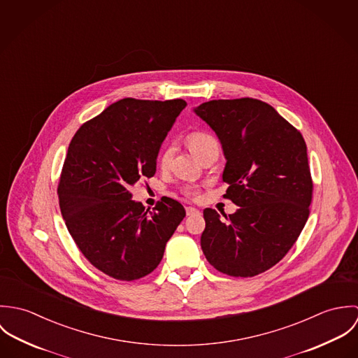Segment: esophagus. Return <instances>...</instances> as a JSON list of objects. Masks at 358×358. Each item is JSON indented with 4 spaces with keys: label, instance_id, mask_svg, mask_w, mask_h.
Wrapping results in <instances>:
<instances>
[{
    "label": "esophagus",
    "instance_id": "34e87169",
    "mask_svg": "<svg viewBox=\"0 0 358 358\" xmlns=\"http://www.w3.org/2000/svg\"><path fill=\"white\" fill-rule=\"evenodd\" d=\"M200 210L197 208H193V206H187L186 208V215L187 216H193V215H199Z\"/></svg>",
    "mask_w": 358,
    "mask_h": 358
}]
</instances>
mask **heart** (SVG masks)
<instances>
[{
    "mask_svg": "<svg viewBox=\"0 0 358 358\" xmlns=\"http://www.w3.org/2000/svg\"><path fill=\"white\" fill-rule=\"evenodd\" d=\"M187 143H189L190 150L196 154L199 158H200L208 149H210L212 146L217 145L213 136H210V135L206 134V132H200V131H199V132H192V134L187 136ZM171 157H172V148H169V146L164 148L162 153L159 155V164H161L162 166L168 165V162L171 161ZM183 193H185L187 197H197V196H199V187L192 186V185H190V186H186V187L183 189Z\"/></svg>",
    "mask_w": 358,
    "mask_h": 358,
    "instance_id": "heart-1",
    "label": "heart"
}]
</instances>
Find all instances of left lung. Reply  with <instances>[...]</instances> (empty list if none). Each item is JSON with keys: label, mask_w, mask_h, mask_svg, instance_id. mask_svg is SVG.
Returning a JSON list of instances; mask_svg holds the SVG:
<instances>
[{"label": "left lung", "mask_w": 358, "mask_h": 358, "mask_svg": "<svg viewBox=\"0 0 358 358\" xmlns=\"http://www.w3.org/2000/svg\"><path fill=\"white\" fill-rule=\"evenodd\" d=\"M194 113L220 141L224 197L240 206L223 213L226 220L205 208L203 252L220 273L254 277L287 255L306 224L313 182L305 139L252 98L209 101Z\"/></svg>", "instance_id": "1"}]
</instances>
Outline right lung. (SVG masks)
Returning <instances> with one entry per match:
<instances>
[{
    "label": "right lung",
    "instance_id": "right-lung-1",
    "mask_svg": "<svg viewBox=\"0 0 358 358\" xmlns=\"http://www.w3.org/2000/svg\"><path fill=\"white\" fill-rule=\"evenodd\" d=\"M186 106L125 98L83 124L69 145L57 186L62 216L83 255L115 280L150 274L186 216L176 200L162 197L146 210L129 192L154 176L159 148Z\"/></svg>",
    "mask_w": 358,
    "mask_h": 358
}]
</instances>
